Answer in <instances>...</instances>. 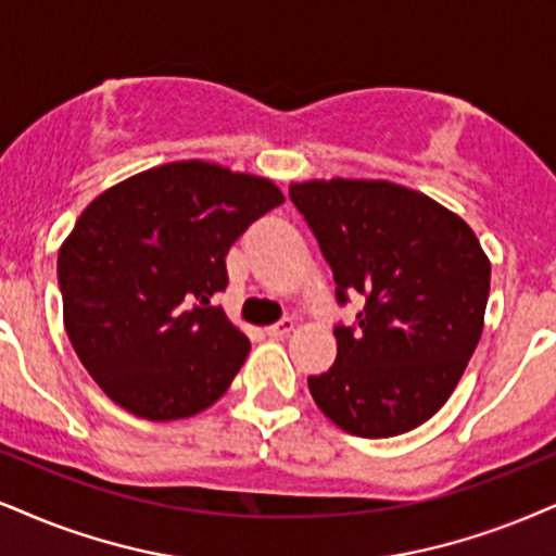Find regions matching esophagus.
Masks as SVG:
<instances>
[{"mask_svg":"<svg viewBox=\"0 0 556 556\" xmlns=\"http://www.w3.org/2000/svg\"><path fill=\"white\" fill-rule=\"evenodd\" d=\"M293 330V319H280V321H276V325H270V327H265V334L267 338H286V334H289Z\"/></svg>","mask_w":556,"mask_h":556,"instance_id":"esophagus-1","label":"esophagus"}]
</instances>
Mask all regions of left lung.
Instances as JSON below:
<instances>
[{
  "label": "left lung",
  "mask_w": 556,
  "mask_h": 556,
  "mask_svg": "<svg viewBox=\"0 0 556 556\" xmlns=\"http://www.w3.org/2000/svg\"><path fill=\"white\" fill-rule=\"evenodd\" d=\"M317 239L340 306L338 358L309 376L317 407L345 433L392 438L430 420L482 338L490 260L467 222L428 195L383 180L289 188Z\"/></svg>",
  "instance_id": "obj_1"
}]
</instances>
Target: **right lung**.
I'll list each match as a JSON object with an SVG mask.
<instances>
[{
  "instance_id": "obj_1",
  "label": "right lung",
  "mask_w": 556,
  "mask_h": 556,
  "mask_svg": "<svg viewBox=\"0 0 556 556\" xmlns=\"http://www.w3.org/2000/svg\"><path fill=\"white\" fill-rule=\"evenodd\" d=\"M280 203L263 177L175 162L81 211L59 250L64 325L115 404L147 420H180L229 389L250 340L211 299L229 283L231 244Z\"/></svg>"
}]
</instances>
